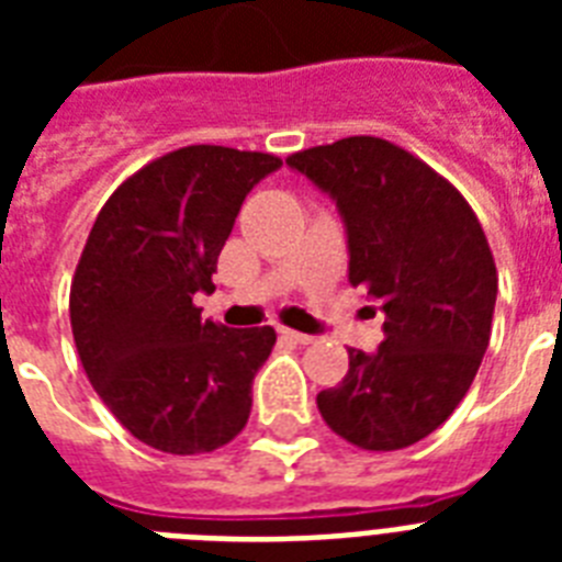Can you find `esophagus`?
<instances>
[{
  "label": "esophagus",
  "mask_w": 562,
  "mask_h": 562,
  "mask_svg": "<svg viewBox=\"0 0 562 562\" xmlns=\"http://www.w3.org/2000/svg\"><path fill=\"white\" fill-rule=\"evenodd\" d=\"M277 333H280V338H285V341H294V344H312V335L297 333V329H285V326H280V329H277Z\"/></svg>",
  "instance_id": "1"
}]
</instances>
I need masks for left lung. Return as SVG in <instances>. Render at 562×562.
<instances>
[{"mask_svg": "<svg viewBox=\"0 0 562 562\" xmlns=\"http://www.w3.org/2000/svg\"><path fill=\"white\" fill-rule=\"evenodd\" d=\"M285 166L335 201L347 277L384 315L379 350H350L317 408L361 449H405L443 426L487 352L498 294L487 236L452 183L375 136L317 145Z\"/></svg>", "mask_w": 562, "mask_h": 562, "instance_id": "obj_1", "label": "left lung"}]
</instances>
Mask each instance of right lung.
Returning <instances> with one entry per match:
<instances>
[{"label":"right lung","mask_w":562,"mask_h":562,"mask_svg":"<svg viewBox=\"0 0 562 562\" xmlns=\"http://www.w3.org/2000/svg\"><path fill=\"white\" fill-rule=\"evenodd\" d=\"M271 154L189 145L125 180L92 224L69 294L87 379L113 417L171 454L212 452L250 417L271 326L203 321L224 241Z\"/></svg>","instance_id":"add662e5"}]
</instances>
